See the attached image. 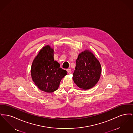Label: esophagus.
Returning a JSON list of instances; mask_svg holds the SVG:
<instances>
[{
    "label": "esophagus",
    "instance_id": "1",
    "mask_svg": "<svg viewBox=\"0 0 133 133\" xmlns=\"http://www.w3.org/2000/svg\"><path fill=\"white\" fill-rule=\"evenodd\" d=\"M67 72H68L69 74H71V72H72L70 69H67Z\"/></svg>",
    "mask_w": 133,
    "mask_h": 133
}]
</instances>
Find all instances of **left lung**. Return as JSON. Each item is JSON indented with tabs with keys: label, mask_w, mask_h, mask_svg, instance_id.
Masks as SVG:
<instances>
[{
	"label": "left lung",
	"mask_w": 133,
	"mask_h": 133,
	"mask_svg": "<svg viewBox=\"0 0 133 133\" xmlns=\"http://www.w3.org/2000/svg\"><path fill=\"white\" fill-rule=\"evenodd\" d=\"M73 79L77 86L84 90L92 88L98 81L102 68L94 55L86 50L78 55Z\"/></svg>",
	"instance_id": "1"
}]
</instances>
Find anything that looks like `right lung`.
<instances>
[{"label":"right lung","instance_id":"right-lung-1","mask_svg":"<svg viewBox=\"0 0 133 133\" xmlns=\"http://www.w3.org/2000/svg\"><path fill=\"white\" fill-rule=\"evenodd\" d=\"M54 59V50L49 46L43 47L33 61L31 67L32 79L40 90L52 92L59 86L67 71L60 67Z\"/></svg>","mask_w":133,"mask_h":133}]
</instances>
